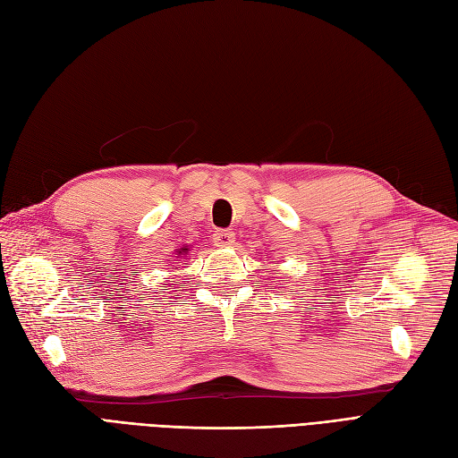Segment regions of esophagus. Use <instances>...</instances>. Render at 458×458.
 <instances>
[{"label":"esophagus","mask_w":458,"mask_h":458,"mask_svg":"<svg viewBox=\"0 0 458 458\" xmlns=\"http://www.w3.org/2000/svg\"><path fill=\"white\" fill-rule=\"evenodd\" d=\"M214 244L219 246V248H227V246H233L234 244V233L233 231H227V229H221V231H216L214 233Z\"/></svg>","instance_id":"obj_1"}]
</instances>
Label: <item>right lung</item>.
Masks as SVG:
<instances>
[{
    "label": "right lung",
    "instance_id": "right-lung-1",
    "mask_svg": "<svg viewBox=\"0 0 458 458\" xmlns=\"http://www.w3.org/2000/svg\"><path fill=\"white\" fill-rule=\"evenodd\" d=\"M187 252H189V248H187V246H183V248H179V250H177V256L187 254Z\"/></svg>",
    "mask_w": 458,
    "mask_h": 458
}]
</instances>
